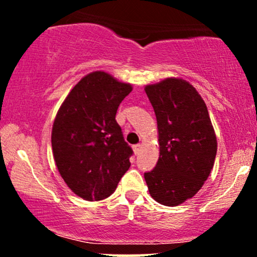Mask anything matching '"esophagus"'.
I'll return each instance as SVG.
<instances>
[{"mask_svg":"<svg viewBox=\"0 0 257 257\" xmlns=\"http://www.w3.org/2000/svg\"><path fill=\"white\" fill-rule=\"evenodd\" d=\"M140 149H141V145H140V144H137V145L133 146V150H134V153H135V155H138V153L140 152Z\"/></svg>","mask_w":257,"mask_h":257,"instance_id":"1","label":"esophagus"}]
</instances>
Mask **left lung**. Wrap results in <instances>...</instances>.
Masks as SVG:
<instances>
[{"mask_svg": "<svg viewBox=\"0 0 257 257\" xmlns=\"http://www.w3.org/2000/svg\"><path fill=\"white\" fill-rule=\"evenodd\" d=\"M145 91L157 118L159 158L144 176L153 199L175 206L192 198L208 179L216 137L204 100L188 82L167 78Z\"/></svg>", "mask_w": 257, "mask_h": 257, "instance_id": "1", "label": "left lung"}]
</instances>
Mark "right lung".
I'll list each match as a JSON object with an SVG mask.
<instances>
[{
	"label": "right lung",
	"instance_id": "1",
	"mask_svg": "<svg viewBox=\"0 0 257 257\" xmlns=\"http://www.w3.org/2000/svg\"><path fill=\"white\" fill-rule=\"evenodd\" d=\"M132 91L106 72H91L73 87L59 108L52 147L61 178L85 200L110 197L131 167L132 147L116 120Z\"/></svg>",
	"mask_w": 257,
	"mask_h": 257
}]
</instances>
